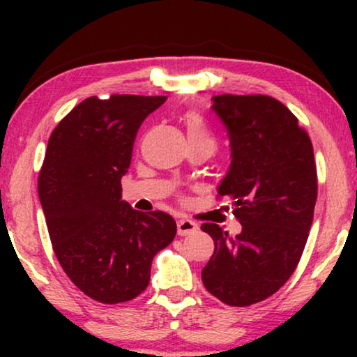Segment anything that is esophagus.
<instances>
[{"label": "esophagus", "instance_id": "34e87169", "mask_svg": "<svg viewBox=\"0 0 357 357\" xmlns=\"http://www.w3.org/2000/svg\"><path fill=\"white\" fill-rule=\"evenodd\" d=\"M177 232H178V236H190V234L198 232V226H197V222L190 221V219H178Z\"/></svg>", "mask_w": 357, "mask_h": 357}]
</instances>
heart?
I'll return each mask as SVG.
<instances>
[{
    "mask_svg": "<svg viewBox=\"0 0 357 357\" xmlns=\"http://www.w3.org/2000/svg\"><path fill=\"white\" fill-rule=\"evenodd\" d=\"M185 126H187L190 144H204L214 149V136L211 131H209L206 123H204L202 115L197 114V112H190V114L185 116Z\"/></svg>",
    "mask_w": 357,
    "mask_h": 357,
    "instance_id": "obj_1",
    "label": "heart"
}]
</instances>
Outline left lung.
<instances>
[{"instance_id": "obj_1", "label": "left lung", "mask_w": 357, "mask_h": 357, "mask_svg": "<svg viewBox=\"0 0 357 357\" xmlns=\"http://www.w3.org/2000/svg\"><path fill=\"white\" fill-rule=\"evenodd\" d=\"M213 110L232 158L218 197L231 199L242 232L203 224L214 253L202 280L224 304L247 307L284 286L301 260L317 202L314 148L296 115L270 96H214Z\"/></svg>"}]
</instances>
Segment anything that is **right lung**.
Returning <instances> with one entry per match:
<instances>
[{"label":"right lung","instance_id":"1","mask_svg":"<svg viewBox=\"0 0 357 357\" xmlns=\"http://www.w3.org/2000/svg\"><path fill=\"white\" fill-rule=\"evenodd\" d=\"M165 99L89 97L48 139L38 198L53 252L77 289L102 304L138 297L149 284L155 253L177 234L170 214L136 211L121 199L136 133Z\"/></svg>","mask_w":357,"mask_h":357}]
</instances>
